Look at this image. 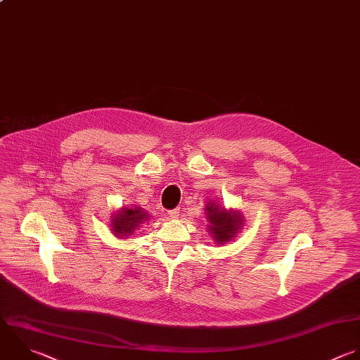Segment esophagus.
<instances>
[{
    "label": "esophagus",
    "instance_id": "obj_1",
    "mask_svg": "<svg viewBox=\"0 0 360 360\" xmlns=\"http://www.w3.org/2000/svg\"><path fill=\"white\" fill-rule=\"evenodd\" d=\"M167 214H169V217H170V218L176 219V218H179V215H180V210H179V208H174V210L167 211Z\"/></svg>",
    "mask_w": 360,
    "mask_h": 360
}]
</instances>
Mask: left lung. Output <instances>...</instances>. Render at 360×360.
Segmentation results:
<instances>
[{
  "label": "left lung",
  "instance_id": "left-lung-1",
  "mask_svg": "<svg viewBox=\"0 0 360 360\" xmlns=\"http://www.w3.org/2000/svg\"><path fill=\"white\" fill-rule=\"evenodd\" d=\"M204 210L210 224L208 231L218 243L231 240L243 225V217L236 210H225L214 201H210Z\"/></svg>",
  "mask_w": 360,
  "mask_h": 360
}]
</instances>
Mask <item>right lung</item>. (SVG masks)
I'll use <instances>...</instances> for the list:
<instances>
[{
    "mask_svg": "<svg viewBox=\"0 0 360 360\" xmlns=\"http://www.w3.org/2000/svg\"><path fill=\"white\" fill-rule=\"evenodd\" d=\"M149 218V214L145 212L142 208H122L118 210L112 215L111 228L115 236L118 238H129L141 224H143Z\"/></svg>",
    "mask_w": 360,
    "mask_h": 360,
    "instance_id": "1",
    "label": "right lung"
}]
</instances>
